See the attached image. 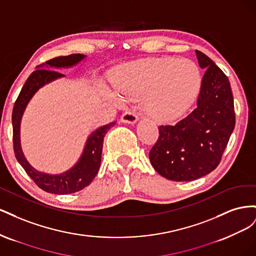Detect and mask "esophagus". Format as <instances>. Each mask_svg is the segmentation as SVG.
Segmentation results:
<instances>
[{
  "label": "esophagus",
  "instance_id": "esophagus-1",
  "mask_svg": "<svg viewBox=\"0 0 256 256\" xmlns=\"http://www.w3.org/2000/svg\"><path fill=\"white\" fill-rule=\"evenodd\" d=\"M122 122L125 124H136L138 122V115L134 112L128 111L122 115Z\"/></svg>",
  "mask_w": 256,
  "mask_h": 256
}]
</instances>
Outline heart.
Returning <instances> with one entry per match:
<instances>
[{
    "instance_id": "obj_1",
    "label": "heart",
    "mask_w": 256,
    "mask_h": 256,
    "mask_svg": "<svg viewBox=\"0 0 256 256\" xmlns=\"http://www.w3.org/2000/svg\"><path fill=\"white\" fill-rule=\"evenodd\" d=\"M115 102L142 96V109L161 122L176 120L187 111L198 94L202 76L190 60L152 58L120 65L110 76Z\"/></svg>"
}]
</instances>
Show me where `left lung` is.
I'll use <instances>...</instances> for the list:
<instances>
[{
	"mask_svg": "<svg viewBox=\"0 0 256 256\" xmlns=\"http://www.w3.org/2000/svg\"><path fill=\"white\" fill-rule=\"evenodd\" d=\"M196 53L200 67L206 69L196 109L174 126H159L158 141L150 152L154 168L174 182L194 180L214 171L235 128L228 76L203 52Z\"/></svg>",
	"mask_w": 256,
	"mask_h": 256,
	"instance_id": "left-lung-1",
	"label": "left lung"
}]
</instances>
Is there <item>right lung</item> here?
<instances>
[{"mask_svg": "<svg viewBox=\"0 0 256 256\" xmlns=\"http://www.w3.org/2000/svg\"><path fill=\"white\" fill-rule=\"evenodd\" d=\"M86 56L84 54H72L67 56H58L52 58L46 64L38 66L35 72L26 81L20 94L14 102L12 110V141L14 150L16 158L21 166L24 168L26 174L32 178L34 182L46 192L54 194H69L82 190L92 182L98 173L102 162V152L104 145V138L115 122L97 128L88 138L83 152L78 162L68 171L60 174H48L37 171L30 166L24 157L20 143V124L22 115L30 100L36 94L37 90L54 80L65 76L58 72L51 69L74 67L83 60ZM46 69L44 70V68Z\"/></svg>", "mask_w": 256, "mask_h": 256, "instance_id": "add662e5", "label": "right lung"}]
</instances>
